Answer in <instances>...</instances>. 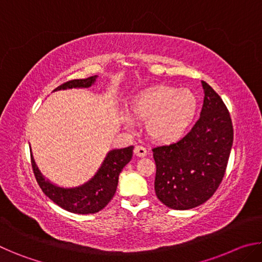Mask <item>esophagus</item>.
Segmentation results:
<instances>
[{
    "label": "esophagus",
    "instance_id": "34e87169",
    "mask_svg": "<svg viewBox=\"0 0 262 262\" xmlns=\"http://www.w3.org/2000/svg\"><path fill=\"white\" fill-rule=\"evenodd\" d=\"M147 149H145L143 145H136L135 149H134V154L136 155V156L139 157H144L147 156Z\"/></svg>",
    "mask_w": 262,
    "mask_h": 262
}]
</instances>
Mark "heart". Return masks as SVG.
<instances>
[{
    "mask_svg": "<svg viewBox=\"0 0 262 262\" xmlns=\"http://www.w3.org/2000/svg\"><path fill=\"white\" fill-rule=\"evenodd\" d=\"M136 118L148 120L149 134L158 141H173L184 134L196 112V98L189 90L158 85L145 89L130 101ZM123 121L132 125L129 118Z\"/></svg>",
    "mask_w": 262,
    "mask_h": 262,
    "instance_id": "heart-1",
    "label": "heart"
}]
</instances>
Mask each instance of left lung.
Here are the masks:
<instances>
[{"label":"left lung","mask_w":262,"mask_h":262,"mask_svg":"<svg viewBox=\"0 0 262 262\" xmlns=\"http://www.w3.org/2000/svg\"><path fill=\"white\" fill-rule=\"evenodd\" d=\"M205 99L200 119L180 140L152 149L156 163L155 192L176 210L205 203L219 188L227 170L233 127L227 106L202 81Z\"/></svg>","instance_id":"1"}]
</instances>
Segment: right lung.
Wrapping results in <instances>:
<instances>
[{"label":"right lung","instance_id":"right-lung-1","mask_svg":"<svg viewBox=\"0 0 262 262\" xmlns=\"http://www.w3.org/2000/svg\"><path fill=\"white\" fill-rule=\"evenodd\" d=\"M96 78L97 76L72 79L61 84L54 91L72 88H89L96 82ZM133 149L134 147L130 145L123 149L111 150L94 178L75 188H62L51 184L38 170L32 156L31 165L39 187L57 206L74 214H95L112 200L117 190L119 174L132 159Z\"/></svg>","mask_w":262,"mask_h":262}]
</instances>
